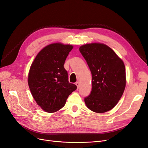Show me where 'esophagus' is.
Masks as SVG:
<instances>
[{
  "instance_id": "obj_1",
  "label": "esophagus",
  "mask_w": 148,
  "mask_h": 148,
  "mask_svg": "<svg viewBox=\"0 0 148 148\" xmlns=\"http://www.w3.org/2000/svg\"><path fill=\"white\" fill-rule=\"evenodd\" d=\"M75 84L77 85V88H79V83L78 82H76V83H75Z\"/></svg>"
}]
</instances>
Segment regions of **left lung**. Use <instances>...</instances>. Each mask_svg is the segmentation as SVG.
Listing matches in <instances>:
<instances>
[{"label": "left lung", "mask_w": 148, "mask_h": 148, "mask_svg": "<svg viewBox=\"0 0 148 148\" xmlns=\"http://www.w3.org/2000/svg\"><path fill=\"white\" fill-rule=\"evenodd\" d=\"M92 74V89L84 98L88 108L97 113L113 109L126 85L125 67L115 52L105 44L92 43L79 47Z\"/></svg>", "instance_id": "obj_1"}]
</instances>
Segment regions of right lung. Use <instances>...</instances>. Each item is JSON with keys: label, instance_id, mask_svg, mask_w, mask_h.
Wrapping results in <instances>:
<instances>
[{"label": "right lung", "instance_id": "right-lung-1", "mask_svg": "<svg viewBox=\"0 0 148 148\" xmlns=\"http://www.w3.org/2000/svg\"><path fill=\"white\" fill-rule=\"evenodd\" d=\"M73 49L71 45L52 44L43 48L29 69L28 85L37 104L47 112L63 107L70 94L77 89L69 82L65 61Z\"/></svg>", "mask_w": 148, "mask_h": 148}]
</instances>
